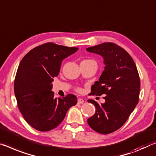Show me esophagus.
<instances>
[{
  "label": "esophagus",
  "mask_w": 156,
  "mask_h": 156,
  "mask_svg": "<svg viewBox=\"0 0 156 156\" xmlns=\"http://www.w3.org/2000/svg\"><path fill=\"white\" fill-rule=\"evenodd\" d=\"M78 103H80V104H82V103H84V100L83 99V98H79L78 99Z\"/></svg>",
  "instance_id": "1"
}]
</instances>
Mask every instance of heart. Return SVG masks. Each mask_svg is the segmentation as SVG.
Wrapping results in <instances>:
<instances>
[{
    "label": "heart",
    "instance_id": "1",
    "mask_svg": "<svg viewBox=\"0 0 156 156\" xmlns=\"http://www.w3.org/2000/svg\"><path fill=\"white\" fill-rule=\"evenodd\" d=\"M86 61H90V60H86ZM77 91H81V89H80V88H78V89H77Z\"/></svg>",
    "mask_w": 156,
    "mask_h": 156
}]
</instances>
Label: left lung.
Segmentation results:
<instances>
[{"instance_id": "8db88e82", "label": "left lung", "mask_w": 156, "mask_h": 156, "mask_svg": "<svg viewBox=\"0 0 156 156\" xmlns=\"http://www.w3.org/2000/svg\"><path fill=\"white\" fill-rule=\"evenodd\" d=\"M86 51L101 55L105 66L99 80L91 86L92 95H105L104 103L94 100L96 112L87 119L98 133L109 134L124 124L139 101L140 80L135 63L128 52L114 43H103Z\"/></svg>"}]
</instances>
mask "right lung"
<instances>
[{
	"label": "right lung",
	"instance_id": "obj_1",
	"mask_svg": "<svg viewBox=\"0 0 156 156\" xmlns=\"http://www.w3.org/2000/svg\"><path fill=\"white\" fill-rule=\"evenodd\" d=\"M78 50L76 47L45 43L30 51L19 64L14 94L25 120L34 129H54L62 122L69 108L77 103L75 95L69 94L57 98L51 90L62 62Z\"/></svg>",
	"mask_w": 156,
	"mask_h": 156
}]
</instances>
